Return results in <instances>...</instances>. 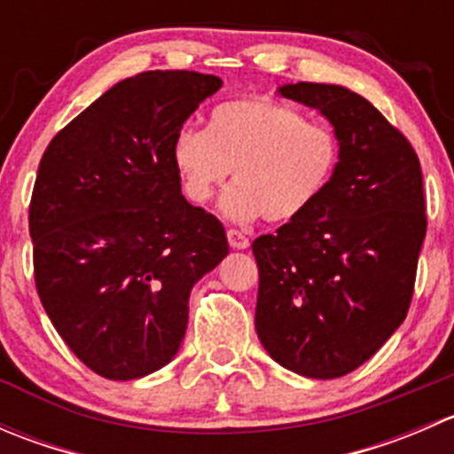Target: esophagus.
<instances>
[{
  "label": "esophagus",
  "mask_w": 454,
  "mask_h": 454,
  "mask_svg": "<svg viewBox=\"0 0 454 454\" xmlns=\"http://www.w3.org/2000/svg\"><path fill=\"white\" fill-rule=\"evenodd\" d=\"M228 244H231V248L235 250H246L250 246V239L244 235V232L237 231V228H228Z\"/></svg>",
  "instance_id": "esophagus-1"
}]
</instances>
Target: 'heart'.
Masks as SVG:
<instances>
[{"label":"heart","instance_id":"obj_1","mask_svg":"<svg viewBox=\"0 0 454 454\" xmlns=\"http://www.w3.org/2000/svg\"><path fill=\"white\" fill-rule=\"evenodd\" d=\"M173 167L186 198L208 204L235 168L237 186L223 210L237 222L265 217L290 223L305 217L327 193L342 158L336 131L301 109L268 96L219 103L208 129L184 125L171 145Z\"/></svg>","mask_w":454,"mask_h":454}]
</instances>
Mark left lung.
I'll list each match as a JSON object with an SVG mask.
<instances>
[{"label": "left lung", "instance_id": "1", "mask_svg": "<svg viewBox=\"0 0 454 454\" xmlns=\"http://www.w3.org/2000/svg\"><path fill=\"white\" fill-rule=\"evenodd\" d=\"M320 109L342 145L327 193L305 217L253 241L254 325L268 354L305 378L351 373L406 318L426 237L413 145L367 98L340 85H283Z\"/></svg>", "mask_w": 454, "mask_h": 454}]
</instances>
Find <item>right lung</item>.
I'll use <instances>...</instances> for the list:
<instances>
[{"instance_id":"add662e5","label":"right lung","mask_w":454,"mask_h":454,"mask_svg":"<svg viewBox=\"0 0 454 454\" xmlns=\"http://www.w3.org/2000/svg\"><path fill=\"white\" fill-rule=\"evenodd\" d=\"M222 79L189 70L121 81L43 151L30 200L35 286L59 336L109 380L180 349L195 283L228 254L222 222L191 206L176 131Z\"/></svg>"}]
</instances>
